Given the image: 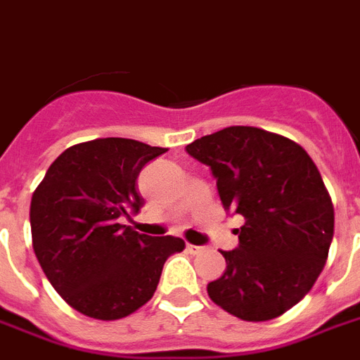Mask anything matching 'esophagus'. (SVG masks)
<instances>
[{"instance_id":"34e87169","label":"esophagus","mask_w":360,"mask_h":360,"mask_svg":"<svg viewBox=\"0 0 360 360\" xmlns=\"http://www.w3.org/2000/svg\"><path fill=\"white\" fill-rule=\"evenodd\" d=\"M186 250H188V253H192V255H198V253H201V251H203V248L194 246V244H186Z\"/></svg>"}]
</instances>
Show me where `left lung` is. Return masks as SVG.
<instances>
[{
	"instance_id": "8db88e82",
	"label": "left lung",
	"mask_w": 360,
	"mask_h": 360,
	"mask_svg": "<svg viewBox=\"0 0 360 360\" xmlns=\"http://www.w3.org/2000/svg\"><path fill=\"white\" fill-rule=\"evenodd\" d=\"M186 153L209 166L221 205L244 216L226 271L207 285L233 316L264 322L302 302L327 261L335 210L316 165L296 142L233 125L201 136Z\"/></svg>"
}]
</instances>
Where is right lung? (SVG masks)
<instances>
[{
  "label": "right lung",
  "mask_w": 360,
  "mask_h": 360,
  "mask_svg": "<svg viewBox=\"0 0 360 360\" xmlns=\"http://www.w3.org/2000/svg\"><path fill=\"white\" fill-rule=\"evenodd\" d=\"M165 151L131 139L75 144L34 190V255L60 297L84 316H129L153 297L166 259L185 250L177 236L140 235L120 224L142 209L139 174Z\"/></svg>",
  "instance_id": "add662e5"
}]
</instances>
